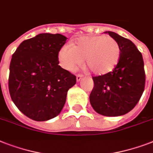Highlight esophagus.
Returning <instances> with one entry per match:
<instances>
[{
    "mask_svg": "<svg viewBox=\"0 0 153 153\" xmlns=\"http://www.w3.org/2000/svg\"><path fill=\"white\" fill-rule=\"evenodd\" d=\"M83 78V75L82 74H78L76 76V79H77V82H79L81 81V79Z\"/></svg>",
    "mask_w": 153,
    "mask_h": 153,
    "instance_id": "obj_1",
    "label": "esophagus"
}]
</instances>
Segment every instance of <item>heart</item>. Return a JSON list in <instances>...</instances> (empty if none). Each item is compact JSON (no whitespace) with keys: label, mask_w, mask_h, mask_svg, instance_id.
Masks as SVG:
<instances>
[{"label":"heart","mask_w":153,"mask_h":153,"mask_svg":"<svg viewBox=\"0 0 153 153\" xmlns=\"http://www.w3.org/2000/svg\"><path fill=\"white\" fill-rule=\"evenodd\" d=\"M62 68L74 71L86 60V66L96 75H105L114 71L121 57L118 43L112 37L91 36L79 37L72 45L65 44L59 51Z\"/></svg>","instance_id":"heart-1"}]
</instances>
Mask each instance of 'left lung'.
I'll return each mask as SVG.
<instances>
[{
    "label": "left lung",
    "mask_w": 153,
    "mask_h": 153,
    "mask_svg": "<svg viewBox=\"0 0 153 153\" xmlns=\"http://www.w3.org/2000/svg\"><path fill=\"white\" fill-rule=\"evenodd\" d=\"M118 43L121 57L109 74L93 77L90 102L98 114L117 117L135 107L145 90V74L141 53L129 39L114 32H105Z\"/></svg>",
    "instance_id": "obj_1"
}]
</instances>
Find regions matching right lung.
<instances>
[{
    "label": "right lung",
    "mask_w": 153,
    "mask_h": 153,
    "mask_svg": "<svg viewBox=\"0 0 153 153\" xmlns=\"http://www.w3.org/2000/svg\"><path fill=\"white\" fill-rule=\"evenodd\" d=\"M67 38L61 34L41 33L26 39L12 56L8 90L16 106L37 121L60 114L67 91L76 77L59 65V51Z\"/></svg>",
    "instance_id": "add662e5"
}]
</instances>
